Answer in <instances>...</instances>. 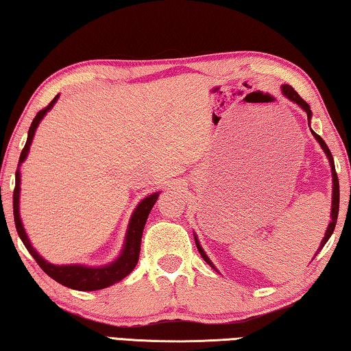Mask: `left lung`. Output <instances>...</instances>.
I'll use <instances>...</instances> for the list:
<instances>
[{
	"label": "left lung",
	"instance_id": "left-lung-1",
	"mask_svg": "<svg viewBox=\"0 0 351 351\" xmlns=\"http://www.w3.org/2000/svg\"><path fill=\"white\" fill-rule=\"evenodd\" d=\"M282 93H283L285 96H287L289 100H293V102H295L297 105H300L302 110H305L306 117H308V122H310V119H311L310 105H308V104L305 102V100L299 96V93L294 91V88L289 86V85H283V86H282ZM311 133H313L314 138L317 139L320 147L324 148V152H325L326 156H328L330 165H331V171H332V209H331V223H330V226H328V229H326V232H325V237H324L322 243H320V247H319V251H320V249H322V247L325 246V243L328 241V239H330L331 234H332V230H335V228H336L337 213H339V180H337V173H336V169H335V161H332V154H331V152H330L328 145L325 144V141H324L322 138H320L319 134H316L314 132H311ZM195 243H197V247H198V251H199V254H201V257H203V258L207 261V263H209V265L212 266V268H213L212 261L209 260V257H207L206 252L203 251V247L199 246L198 240H195ZM319 251H317V252H319ZM316 255H317V254H316Z\"/></svg>",
	"mask_w": 351,
	"mask_h": 351
}]
</instances>
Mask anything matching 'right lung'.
Returning <instances> with one entry per match:
<instances>
[{
	"label": "right lung",
	"instance_id": "right-lung-1",
	"mask_svg": "<svg viewBox=\"0 0 351 351\" xmlns=\"http://www.w3.org/2000/svg\"><path fill=\"white\" fill-rule=\"evenodd\" d=\"M58 96L51 100L49 105L45 106L43 110L37 112V116L34 117V121L29 127L27 133V141L25 148L21 150L20 161H19V169H16L15 173V189H14V219H15V228L16 232H19L23 245L26 246L29 254L32 255L37 261L38 266L43 269L47 276L54 278L56 282L64 287L79 289V291H96V289H104L108 288L111 285L121 282L122 278H125L130 272L134 269V266L138 265L139 260V251H141V239H142V230H144V226L147 223L148 213H150L152 207L156 203L159 193H153L145 199H142V203L136 207L132 219H130V226L127 230L125 237V245H123V251L114 263L108 266H102V268H86V266L80 265H69V266H57L47 263L40 255L35 252V249L31 246V243L27 240V235L23 229L21 219H20V212H19V201H20V164L25 161L29 152V147H31V142L34 139L35 130H37L38 123L47 111L52 108V105L57 102Z\"/></svg>",
	"mask_w": 351,
	"mask_h": 351
}]
</instances>
